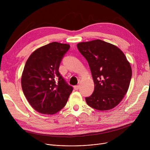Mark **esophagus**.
<instances>
[{"label":"esophagus","instance_id":"34e87169","mask_svg":"<svg viewBox=\"0 0 150 150\" xmlns=\"http://www.w3.org/2000/svg\"><path fill=\"white\" fill-rule=\"evenodd\" d=\"M79 88H80V85H79V84H78V85H76V86H74V89H75V90H78Z\"/></svg>","mask_w":150,"mask_h":150}]
</instances>
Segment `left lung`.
<instances>
[{
    "instance_id": "8db88e82",
    "label": "left lung",
    "mask_w": 150,
    "mask_h": 150,
    "mask_svg": "<svg viewBox=\"0 0 150 150\" xmlns=\"http://www.w3.org/2000/svg\"><path fill=\"white\" fill-rule=\"evenodd\" d=\"M77 48L88 61L94 82L93 92L86 97V103L99 111L114 108L127 93L132 76L125 54L100 39L78 43Z\"/></svg>"
}]
</instances>
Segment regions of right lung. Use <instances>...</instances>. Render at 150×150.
Wrapping results in <instances>:
<instances>
[{
	"label": "right lung",
	"mask_w": 150,
	"mask_h": 150,
	"mask_svg": "<svg viewBox=\"0 0 150 150\" xmlns=\"http://www.w3.org/2000/svg\"><path fill=\"white\" fill-rule=\"evenodd\" d=\"M69 49V44L53 42L36 49L27 59L21 85L27 100L36 111L52 115L65 106L73 88L58 69Z\"/></svg>",
	"instance_id": "1"
}]
</instances>
